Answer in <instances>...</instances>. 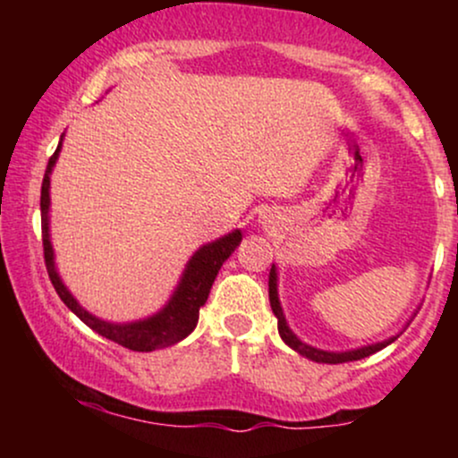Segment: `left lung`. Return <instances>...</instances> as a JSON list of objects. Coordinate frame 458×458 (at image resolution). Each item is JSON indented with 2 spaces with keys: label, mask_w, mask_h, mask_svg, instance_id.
Wrapping results in <instances>:
<instances>
[{
  "label": "left lung",
  "mask_w": 458,
  "mask_h": 458,
  "mask_svg": "<svg viewBox=\"0 0 458 458\" xmlns=\"http://www.w3.org/2000/svg\"><path fill=\"white\" fill-rule=\"evenodd\" d=\"M276 282H277L276 267H271V273H269V301H271L273 314H276V318H277V331H280L284 343L291 346V349L299 351V353H301V355H306L308 360L323 361V364H343V361L364 360V357L377 353V351H381V349H386L387 344H392L394 340H396V338H390V340H386V343L364 346V349H357V351H344V353H329V351H320V349H314V346L303 344L301 340H299L297 335L293 334L291 329H288L286 318H284L282 308H280V299H277V284Z\"/></svg>",
  "instance_id": "obj_1"
}]
</instances>
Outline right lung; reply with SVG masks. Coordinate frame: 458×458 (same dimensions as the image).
<instances>
[{
  "label": "right lung",
  "mask_w": 458,
  "mask_h": 458,
  "mask_svg": "<svg viewBox=\"0 0 458 458\" xmlns=\"http://www.w3.org/2000/svg\"><path fill=\"white\" fill-rule=\"evenodd\" d=\"M57 155H60V146L51 155L49 165L45 170L43 178V189H40V219H43V251H45V267L49 273V280L54 284L55 293L60 295L62 301L66 303L68 310L77 314L88 327L97 331L103 338L112 340V343L123 344L124 349L131 351H141V353H148V351L163 349V346H170L181 343L182 338H187L191 334L193 327L198 325V314L199 308L207 303L208 293L217 277L219 269L228 256L236 250V245L241 243L239 230L222 236V239L213 241V243L199 247L196 254L189 260L185 273H182V280L178 284V288L172 295L167 306L161 310L155 317L138 320V323L129 325H114L105 323V320L92 317L83 310L79 303L72 299L71 293L66 291V286L62 284L60 276H57L55 265H54V250H51L49 241V224H47V213H49V174L51 167L55 165Z\"/></svg>",
  "instance_id": "add662e5"
}]
</instances>
